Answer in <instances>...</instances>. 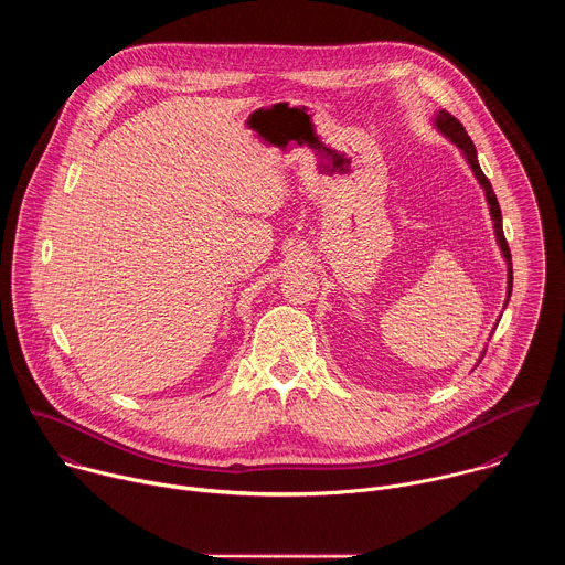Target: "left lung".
Segmentation results:
<instances>
[{"instance_id":"obj_1","label":"left lung","mask_w":565,"mask_h":565,"mask_svg":"<svg viewBox=\"0 0 565 565\" xmlns=\"http://www.w3.org/2000/svg\"><path fill=\"white\" fill-rule=\"evenodd\" d=\"M431 125H434V129H436L438 134H443L447 140H451V142L460 149V153H462V158L467 160V166H469V170L473 172L478 185L482 188V192H486V201H488V205H490V216H492V223H494L497 244H499L501 255H503L505 266H508V299H505V306H508L510 295H512V255H510L508 241H505V234H503V216H501V207H499L497 194H494V190H492V183L488 181L486 174H482V170H480V166H478V153H476V147H473L471 138L467 136L465 127H462L449 111L438 109L436 116L431 118ZM480 358H482V355H480ZM478 362H480V360H478Z\"/></svg>"}]
</instances>
